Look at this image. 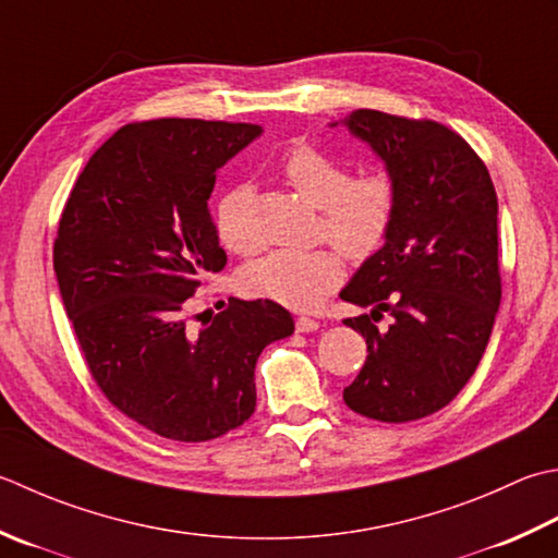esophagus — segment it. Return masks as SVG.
<instances>
[{
	"instance_id": "obj_1",
	"label": "esophagus",
	"mask_w": 558,
	"mask_h": 558,
	"mask_svg": "<svg viewBox=\"0 0 558 558\" xmlns=\"http://www.w3.org/2000/svg\"><path fill=\"white\" fill-rule=\"evenodd\" d=\"M294 326H298L300 333H312V331L319 329L322 324L316 322V319H310V316H298V322H294Z\"/></svg>"
}]
</instances>
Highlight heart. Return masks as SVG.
I'll use <instances>...</instances> for the list:
<instances>
[{
    "label": "heart",
    "mask_w": 558,
    "mask_h": 558,
    "mask_svg": "<svg viewBox=\"0 0 558 558\" xmlns=\"http://www.w3.org/2000/svg\"><path fill=\"white\" fill-rule=\"evenodd\" d=\"M292 191L314 210H322L319 232L355 260L369 258L387 242L397 217V185L387 173L373 171L353 179L348 163L326 151L302 145L282 163ZM251 185L239 183L217 203L215 227L220 242L246 254L256 239L246 225ZM343 258L331 246L312 251L280 248L248 264L242 272L246 292L286 304L292 310H314L326 294L341 286Z\"/></svg>",
    "instance_id": "obj_1"
}]
</instances>
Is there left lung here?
I'll return each instance as SVG.
<instances>
[{"mask_svg":"<svg viewBox=\"0 0 558 558\" xmlns=\"http://www.w3.org/2000/svg\"><path fill=\"white\" fill-rule=\"evenodd\" d=\"M341 125L375 151L397 185L387 242L341 290V300L369 307L345 319L363 333L367 360L343 401L365 418L416 421L460 395L494 329L496 189L476 151L435 120L360 108ZM385 311L392 322L377 327Z\"/></svg>","mask_w":558,"mask_h":558,"instance_id":"8db88e82","label":"left lung"}]
</instances>
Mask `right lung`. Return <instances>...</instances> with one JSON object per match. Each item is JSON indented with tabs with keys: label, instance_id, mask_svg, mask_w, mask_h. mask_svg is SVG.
<instances>
[{
	"label": "right lung",
	"instance_id": "right-lung-1",
	"mask_svg": "<svg viewBox=\"0 0 558 558\" xmlns=\"http://www.w3.org/2000/svg\"><path fill=\"white\" fill-rule=\"evenodd\" d=\"M264 130L159 118L94 151L52 248L64 310L106 399L161 438L205 442L256 409L260 351L294 322L270 300H229L201 329L185 302L227 256L210 217L217 169Z\"/></svg>",
	"mask_w": 558,
	"mask_h": 558
}]
</instances>
